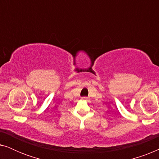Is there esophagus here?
<instances>
[{
	"mask_svg": "<svg viewBox=\"0 0 159 159\" xmlns=\"http://www.w3.org/2000/svg\"><path fill=\"white\" fill-rule=\"evenodd\" d=\"M82 100H88V97H82Z\"/></svg>",
	"mask_w": 159,
	"mask_h": 159,
	"instance_id": "34e87169",
	"label": "esophagus"
}]
</instances>
